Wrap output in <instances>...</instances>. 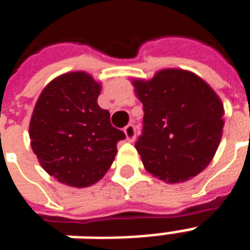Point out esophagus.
I'll list each match as a JSON object with an SVG mask.
<instances>
[{
  "instance_id": "obj_1",
  "label": "esophagus",
  "mask_w": 250,
  "mask_h": 250,
  "mask_svg": "<svg viewBox=\"0 0 250 250\" xmlns=\"http://www.w3.org/2000/svg\"><path fill=\"white\" fill-rule=\"evenodd\" d=\"M125 138H127V141H128V142L135 141V136H136L135 125H125Z\"/></svg>"
}]
</instances>
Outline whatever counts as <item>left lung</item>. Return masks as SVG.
I'll list each match as a JSON object with an SVG mask.
<instances>
[{
  "label": "left lung",
  "instance_id": "left-lung-1",
  "mask_svg": "<svg viewBox=\"0 0 250 250\" xmlns=\"http://www.w3.org/2000/svg\"><path fill=\"white\" fill-rule=\"evenodd\" d=\"M143 104V132L135 143L143 166L155 178L178 184L209 166L220 146L224 104L208 83L179 68L152 79H132Z\"/></svg>",
  "mask_w": 250,
  "mask_h": 250
}]
</instances>
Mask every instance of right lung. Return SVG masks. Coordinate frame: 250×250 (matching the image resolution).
<instances>
[{
	"instance_id": "1",
	"label": "right lung",
	"mask_w": 250,
	"mask_h": 250,
	"mask_svg": "<svg viewBox=\"0 0 250 250\" xmlns=\"http://www.w3.org/2000/svg\"><path fill=\"white\" fill-rule=\"evenodd\" d=\"M102 84L84 71L68 72L48 83L29 123L32 150L46 173L72 188L103 178L125 132L111 125L99 107Z\"/></svg>"
}]
</instances>
